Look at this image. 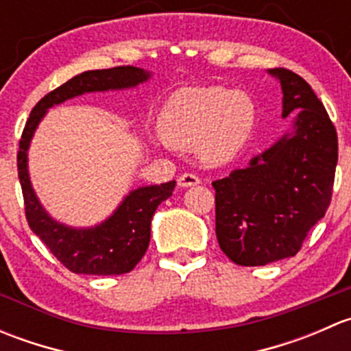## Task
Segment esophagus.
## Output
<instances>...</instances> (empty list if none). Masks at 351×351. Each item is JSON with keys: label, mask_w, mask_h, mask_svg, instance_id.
Listing matches in <instances>:
<instances>
[{"label": "esophagus", "mask_w": 351, "mask_h": 351, "mask_svg": "<svg viewBox=\"0 0 351 351\" xmlns=\"http://www.w3.org/2000/svg\"><path fill=\"white\" fill-rule=\"evenodd\" d=\"M198 183H200V178H198L197 175H193V173H183V175L178 178V185L182 186V189L195 186Z\"/></svg>", "instance_id": "1"}]
</instances>
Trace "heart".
<instances>
[{
  "label": "heart",
  "instance_id": "1",
  "mask_svg": "<svg viewBox=\"0 0 351 351\" xmlns=\"http://www.w3.org/2000/svg\"><path fill=\"white\" fill-rule=\"evenodd\" d=\"M256 108L250 95L224 86L183 88L159 113V132L173 147H197L205 165L234 158L250 139Z\"/></svg>",
  "mask_w": 351,
  "mask_h": 351
}]
</instances>
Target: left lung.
I'll use <instances>...</instances> for the list:
<instances>
[{"instance_id":"8db88e82","label":"left lung","mask_w":351,"mask_h":351,"mask_svg":"<svg viewBox=\"0 0 351 351\" xmlns=\"http://www.w3.org/2000/svg\"><path fill=\"white\" fill-rule=\"evenodd\" d=\"M282 117L292 129L243 169L212 182L215 234L229 260L263 267L295 256L307 232L326 214L338 162V137L326 108L306 80L284 67Z\"/></svg>"}]
</instances>
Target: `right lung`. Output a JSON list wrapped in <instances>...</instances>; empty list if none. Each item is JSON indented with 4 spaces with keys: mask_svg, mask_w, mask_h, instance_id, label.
<instances>
[{
    "mask_svg": "<svg viewBox=\"0 0 351 351\" xmlns=\"http://www.w3.org/2000/svg\"><path fill=\"white\" fill-rule=\"evenodd\" d=\"M149 71L119 66L112 69L84 71L45 95L28 117L16 156L22 185L25 215L32 231L51 253L73 274L122 275L129 274L146 253L151 239V219L161 202L171 197L176 182L139 186L132 190L104 222L93 228H71L49 215L37 198L28 175V147L38 123L49 108L84 93L129 90L146 83Z\"/></svg>",
    "mask_w": 351,
    "mask_h": 351,
    "instance_id": "obj_1",
    "label": "right lung"
}]
</instances>
